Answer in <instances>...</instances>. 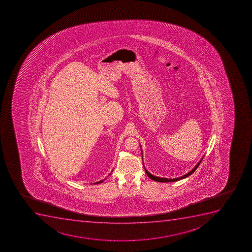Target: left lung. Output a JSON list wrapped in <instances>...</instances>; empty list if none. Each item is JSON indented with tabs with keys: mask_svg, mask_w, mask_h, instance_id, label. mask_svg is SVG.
Wrapping results in <instances>:
<instances>
[{
	"mask_svg": "<svg viewBox=\"0 0 252 252\" xmlns=\"http://www.w3.org/2000/svg\"><path fill=\"white\" fill-rule=\"evenodd\" d=\"M202 160H203V158H202L201 160L199 161L198 163H197L196 166L193 168V169L190 171V172H188L187 174L184 175V176H182L181 177H177V178H170V179H167V178H163V177H155L154 175L151 174L150 172H148L147 170L145 169V172L147 173L148 177H150V179L154 180L155 182H177V181H180V180L184 179L186 177H189L190 175L193 173V172L197 169V167H199V165L200 164V162H201Z\"/></svg>",
	"mask_w": 252,
	"mask_h": 252,
	"instance_id": "left-lung-1",
	"label": "left lung"
}]
</instances>
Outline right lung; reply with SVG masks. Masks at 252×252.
<instances>
[{"label": "right lung", "instance_id": "add662e5", "mask_svg": "<svg viewBox=\"0 0 252 252\" xmlns=\"http://www.w3.org/2000/svg\"><path fill=\"white\" fill-rule=\"evenodd\" d=\"M103 181H104V180H102V181H100V182H96V183H94V184H99V183H102Z\"/></svg>", "mask_w": 252, "mask_h": 252}]
</instances>
